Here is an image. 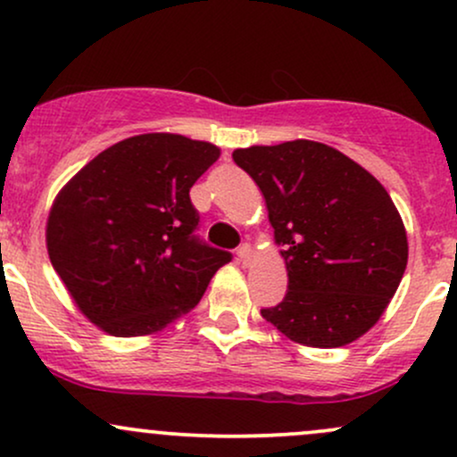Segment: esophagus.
I'll list each match as a JSON object with an SVG mask.
<instances>
[{"instance_id": "esophagus-1", "label": "esophagus", "mask_w": 457, "mask_h": 457, "mask_svg": "<svg viewBox=\"0 0 457 457\" xmlns=\"http://www.w3.org/2000/svg\"><path fill=\"white\" fill-rule=\"evenodd\" d=\"M236 255H238V260L243 262V264H249L251 255H253V249H251V245H240L238 249H236Z\"/></svg>"}]
</instances>
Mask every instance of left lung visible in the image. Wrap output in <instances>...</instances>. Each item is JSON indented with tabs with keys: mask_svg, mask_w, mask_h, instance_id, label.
Segmentation results:
<instances>
[{
	"mask_svg": "<svg viewBox=\"0 0 457 457\" xmlns=\"http://www.w3.org/2000/svg\"><path fill=\"white\" fill-rule=\"evenodd\" d=\"M269 208L287 292L262 309L292 342L339 348L378 322L408 262L402 217L359 162L318 141L234 150Z\"/></svg>",
	"mask_w": 457,
	"mask_h": 457,
	"instance_id": "obj_1",
	"label": "left lung"
}]
</instances>
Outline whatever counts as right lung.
Here are the masks:
<instances>
[{"label":"right lung","instance_id":"add662e5","mask_svg":"<svg viewBox=\"0 0 457 457\" xmlns=\"http://www.w3.org/2000/svg\"><path fill=\"white\" fill-rule=\"evenodd\" d=\"M219 154L182 135H135L94 156L57 193L46 221L51 264L104 333L165 328L232 260L195 236L199 214L188 197Z\"/></svg>","mask_w":457,"mask_h":457}]
</instances>
